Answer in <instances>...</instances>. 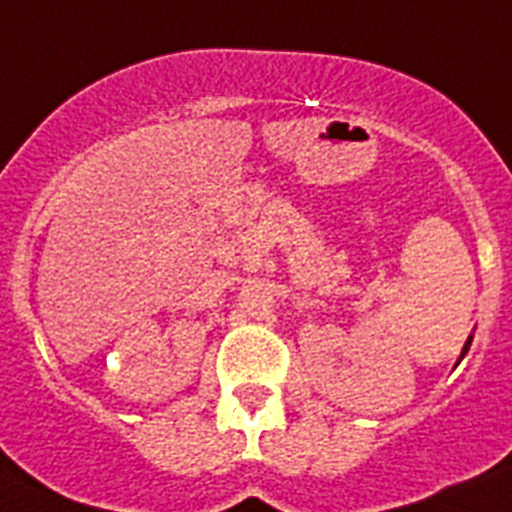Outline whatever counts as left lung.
Returning a JSON list of instances; mask_svg holds the SVG:
<instances>
[{"label": "left lung", "instance_id": "left-lung-1", "mask_svg": "<svg viewBox=\"0 0 512 512\" xmlns=\"http://www.w3.org/2000/svg\"><path fill=\"white\" fill-rule=\"evenodd\" d=\"M468 346H471V338H468V341H466V346H463V354H466V351H468Z\"/></svg>", "mask_w": 512, "mask_h": 512}]
</instances>
